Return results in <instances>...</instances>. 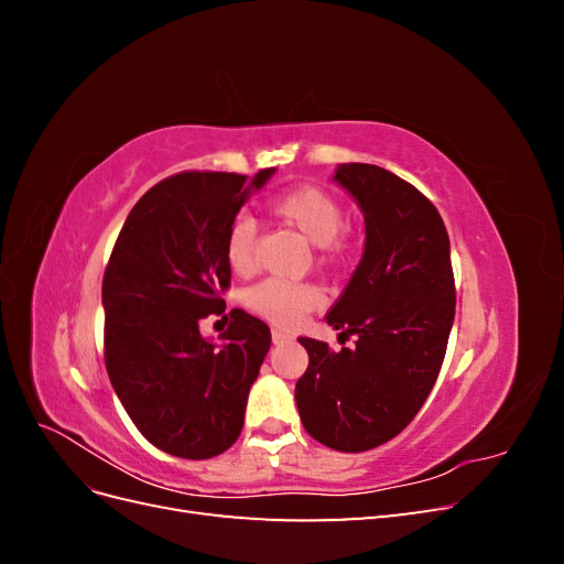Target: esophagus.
Listing matches in <instances>:
<instances>
[{"instance_id": "1", "label": "esophagus", "mask_w": 564, "mask_h": 564, "mask_svg": "<svg viewBox=\"0 0 564 564\" xmlns=\"http://www.w3.org/2000/svg\"><path fill=\"white\" fill-rule=\"evenodd\" d=\"M292 340V334H286L282 329H272V344L280 346V344H289Z\"/></svg>"}]
</instances>
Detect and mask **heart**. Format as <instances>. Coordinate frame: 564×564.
I'll list each match as a JSON object with an SVG mask.
<instances>
[{
	"label": "heart",
	"instance_id": "b5f03b06",
	"mask_svg": "<svg viewBox=\"0 0 564 564\" xmlns=\"http://www.w3.org/2000/svg\"><path fill=\"white\" fill-rule=\"evenodd\" d=\"M270 214L282 226L296 230L303 240L317 247L322 263H340L348 256V237L344 228V204L322 187L299 185L270 202ZM226 261L237 275H251L259 268L256 249V224L249 216H237L226 230ZM249 308L278 327H294L303 315L324 303L322 289L311 282H289L268 278L253 284L245 296Z\"/></svg>",
	"mask_w": 564,
	"mask_h": 564
}]
</instances>
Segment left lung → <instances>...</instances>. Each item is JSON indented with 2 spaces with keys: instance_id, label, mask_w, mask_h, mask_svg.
I'll return each mask as SVG.
<instances>
[{
  "instance_id": "left-lung-1",
  "label": "left lung",
  "mask_w": 564,
  "mask_h": 564,
  "mask_svg": "<svg viewBox=\"0 0 564 564\" xmlns=\"http://www.w3.org/2000/svg\"><path fill=\"white\" fill-rule=\"evenodd\" d=\"M336 183L365 214L367 245L327 313L332 350L301 336L308 369L296 383L303 429L336 452H367L400 435L437 381L454 322L449 235L435 204L373 164H340Z\"/></svg>"
}]
</instances>
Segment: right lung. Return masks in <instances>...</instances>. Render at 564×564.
<instances>
[{
  "label": "right lung",
  "instance_id": "obj_1",
  "mask_svg": "<svg viewBox=\"0 0 564 564\" xmlns=\"http://www.w3.org/2000/svg\"><path fill=\"white\" fill-rule=\"evenodd\" d=\"M275 169L174 174L135 202L104 275L106 369L141 435L178 458H212L235 445L270 329L240 308L216 348L199 319L224 315L230 286L226 230L249 191Z\"/></svg>",
  "mask_w": 564,
  "mask_h": 564
}]
</instances>
